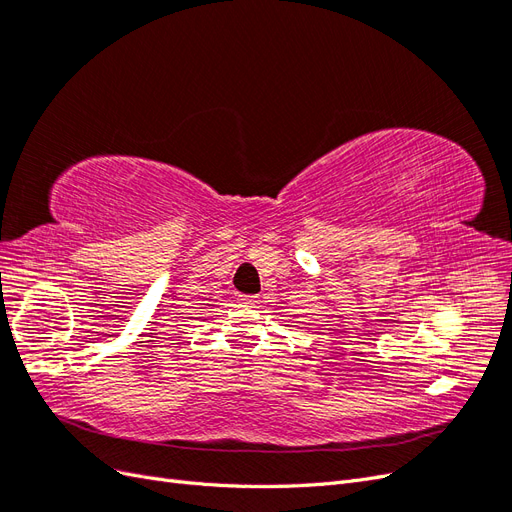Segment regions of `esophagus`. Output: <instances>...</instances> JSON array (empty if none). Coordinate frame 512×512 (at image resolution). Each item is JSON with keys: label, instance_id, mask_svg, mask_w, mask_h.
<instances>
[{"label": "esophagus", "instance_id": "34e87169", "mask_svg": "<svg viewBox=\"0 0 512 512\" xmlns=\"http://www.w3.org/2000/svg\"><path fill=\"white\" fill-rule=\"evenodd\" d=\"M239 303H243V305H256L258 299L256 297H245V294H239Z\"/></svg>", "mask_w": 512, "mask_h": 512}]
</instances>
